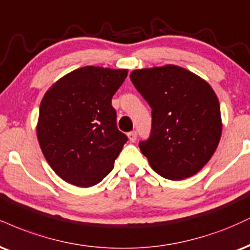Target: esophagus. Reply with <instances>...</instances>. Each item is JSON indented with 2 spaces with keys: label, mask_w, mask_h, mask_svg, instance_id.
<instances>
[{
  "label": "esophagus",
  "mask_w": 250,
  "mask_h": 250,
  "mask_svg": "<svg viewBox=\"0 0 250 250\" xmlns=\"http://www.w3.org/2000/svg\"><path fill=\"white\" fill-rule=\"evenodd\" d=\"M128 138H129V141H130V142H135V141H136V138H137L136 131L133 130V131H130V133H128Z\"/></svg>",
  "instance_id": "1"
}]
</instances>
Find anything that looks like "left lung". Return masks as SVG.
Wrapping results in <instances>:
<instances>
[{
    "instance_id": "1",
    "label": "left lung",
    "mask_w": 250,
    "mask_h": 250,
    "mask_svg": "<svg viewBox=\"0 0 250 250\" xmlns=\"http://www.w3.org/2000/svg\"><path fill=\"white\" fill-rule=\"evenodd\" d=\"M130 80L152 108L151 134L138 143L152 169L170 180L199 172L218 148L222 131L212 87L176 65L135 70Z\"/></svg>"
}]
</instances>
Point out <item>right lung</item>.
Segmentation results:
<instances>
[{"label": "right lung", "instance_id": "add662e5", "mask_svg": "<svg viewBox=\"0 0 250 250\" xmlns=\"http://www.w3.org/2000/svg\"><path fill=\"white\" fill-rule=\"evenodd\" d=\"M127 74V70L85 66L45 93L37 138L47 163L65 182L89 188L113 170L128 138L117 129L112 98Z\"/></svg>", "mask_w": 250, "mask_h": 250}]
</instances>
